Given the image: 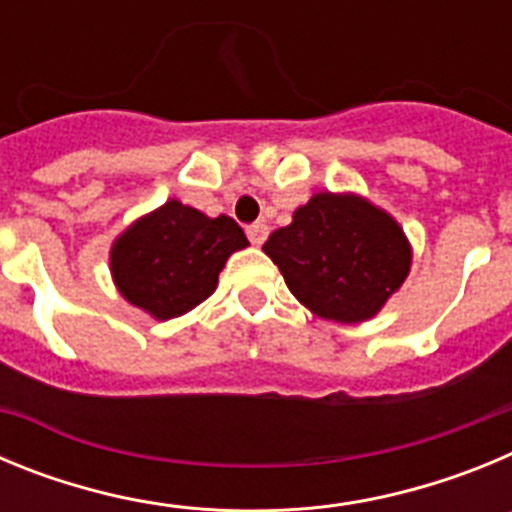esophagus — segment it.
I'll use <instances>...</instances> for the list:
<instances>
[{
    "label": "esophagus",
    "mask_w": 512,
    "mask_h": 512,
    "mask_svg": "<svg viewBox=\"0 0 512 512\" xmlns=\"http://www.w3.org/2000/svg\"><path fill=\"white\" fill-rule=\"evenodd\" d=\"M246 233H248V241H251L253 246H261V243L266 241V235H269V228H266L264 223H253L248 225Z\"/></svg>",
    "instance_id": "obj_1"
}]
</instances>
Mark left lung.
<instances>
[{"label": "left lung", "mask_w": 512, "mask_h": 512, "mask_svg": "<svg viewBox=\"0 0 512 512\" xmlns=\"http://www.w3.org/2000/svg\"><path fill=\"white\" fill-rule=\"evenodd\" d=\"M264 251L289 292L318 318L361 323L377 315L410 271L400 225L354 194H315Z\"/></svg>", "instance_id": "left-lung-1"}]
</instances>
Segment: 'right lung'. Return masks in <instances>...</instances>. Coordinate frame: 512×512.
<instances>
[{
    "instance_id": "add662e5",
    "label": "right lung",
    "mask_w": 512,
    "mask_h": 512,
    "mask_svg": "<svg viewBox=\"0 0 512 512\" xmlns=\"http://www.w3.org/2000/svg\"><path fill=\"white\" fill-rule=\"evenodd\" d=\"M246 246L233 217H207L171 200L117 238L112 277L130 305L169 320L207 300L230 253Z\"/></svg>"
}]
</instances>
